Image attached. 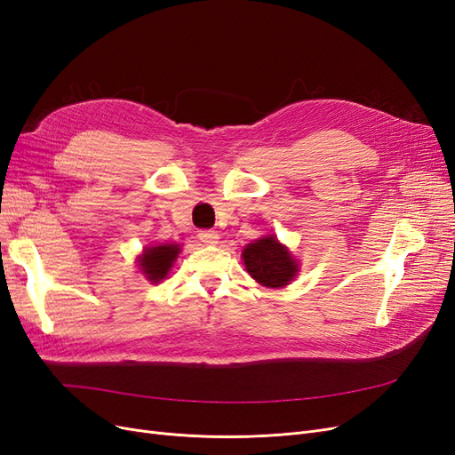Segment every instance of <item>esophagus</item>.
Instances as JSON below:
<instances>
[{"instance_id": "esophagus-1", "label": "esophagus", "mask_w": 455, "mask_h": 455, "mask_svg": "<svg viewBox=\"0 0 455 455\" xmlns=\"http://www.w3.org/2000/svg\"><path fill=\"white\" fill-rule=\"evenodd\" d=\"M197 237H199L201 243H204V244H218V239H220L218 233L212 231V229H201Z\"/></svg>"}]
</instances>
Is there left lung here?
Wrapping results in <instances>:
<instances>
[{
  "instance_id": "obj_1",
  "label": "left lung",
  "mask_w": 455,
  "mask_h": 455,
  "mask_svg": "<svg viewBox=\"0 0 455 455\" xmlns=\"http://www.w3.org/2000/svg\"><path fill=\"white\" fill-rule=\"evenodd\" d=\"M243 261L251 277L267 288L286 286L298 275V259L275 235L246 244Z\"/></svg>"
}]
</instances>
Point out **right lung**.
I'll use <instances>...</instances> for the list:
<instances>
[{"label": "right lung", "mask_w": 455, "mask_h": 455, "mask_svg": "<svg viewBox=\"0 0 455 455\" xmlns=\"http://www.w3.org/2000/svg\"><path fill=\"white\" fill-rule=\"evenodd\" d=\"M178 254H180V244L164 243L146 246L144 252L139 256V267L148 281L161 283L163 279H167Z\"/></svg>", "instance_id": "1"}]
</instances>
